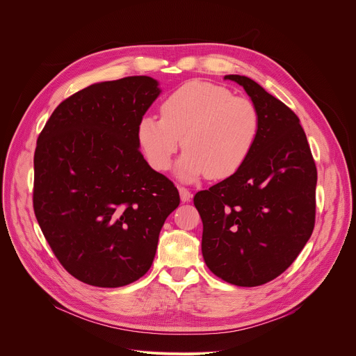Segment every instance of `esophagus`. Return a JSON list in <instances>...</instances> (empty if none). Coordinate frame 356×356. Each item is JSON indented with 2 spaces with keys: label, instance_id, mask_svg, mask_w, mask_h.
Here are the masks:
<instances>
[{
  "label": "esophagus",
  "instance_id": "34e87169",
  "mask_svg": "<svg viewBox=\"0 0 356 356\" xmlns=\"http://www.w3.org/2000/svg\"><path fill=\"white\" fill-rule=\"evenodd\" d=\"M179 193H180V200L183 202H188L191 200V193L188 191V188L186 187H179Z\"/></svg>",
  "mask_w": 356,
  "mask_h": 356
}]
</instances>
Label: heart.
I'll list each match as a JSON object with an SVG mask.
<instances>
[{
	"label": "heart",
	"instance_id": "1",
	"mask_svg": "<svg viewBox=\"0 0 356 356\" xmlns=\"http://www.w3.org/2000/svg\"><path fill=\"white\" fill-rule=\"evenodd\" d=\"M161 115H143L136 127L138 145L155 170L170 168L181 145L186 149L176 175L194 181L209 173L222 179L248 161L261 132V113L248 97L202 81H188L162 103Z\"/></svg>",
	"mask_w": 356,
	"mask_h": 356
}]
</instances>
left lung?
<instances>
[{"mask_svg": "<svg viewBox=\"0 0 356 356\" xmlns=\"http://www.w3.org/2000/svg\"><path fill=\"white\" fill-rule=\"evenodd\" d=\"M261 113V132L232 176L194 195L201 252L220 279L242 287L282 275L316 222L317 168L298 117L249 77L229 74Z\"/></svg>", "mask_w": 356, "mask_h": 356, "instance_id": "left-lung-1", "label": "left lung"}]
</instances>
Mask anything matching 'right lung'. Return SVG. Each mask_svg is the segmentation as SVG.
Segmentation results:
<instances>
[{
    "label": "right lung",
    "mask_w": 356,
    "mask_h": 356,
    "mask_svg": "<svg viewBox=\"0 0 356 356\" xmlns=\"http://www.w3.org/2000/svg\"><path fill=\"white\" fill-rule=\"evenodd\" d=\"M161 94L131 76L91 84L58 106L39 134L33 210L62 266L83 283L121 287L154 262L179 191L138 149L136 127Z\"/></svg>",
    "instance_id": "1"
}]
</instances>
